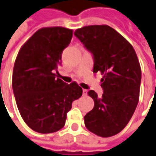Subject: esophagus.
<instances>
[{
  "instance_id": "1",
  "label": "esophagus",
  "mask_w": 156,
  "mask_h": 156,
  "mask_svg": "<svg viewBox=\"0 0 156 156\" xmlns=\"http://www.w3.org/2000/svg\"><path fill=\"white\" fill-rule=\"evenodd\" d=\"M87 94H88L87 90H85V89H83V95H84V96L87 95Z\"/></svg>"
}]
</instances>
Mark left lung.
Listing matches in <instances>:
<instances>
[{
    "mask_svg": "<svg viewBox=\"0 0 156 156\" xmlns=\"http://www.w3.org/2000/svg\"><path fill=\"white\" fill-rule=\"evenodd\" d=\"M94 60L93 72H101L103 94H88L94 101L84 117L89 131L112 136L127 126L137 106L141 71L135 50L120 34L108 25H90L74 33Z\"/></svg>",
    "mask_w": 156,
    "mask_h": 156,
    "instance_id": "1",
    "label": "left lung"
}]
</instances>
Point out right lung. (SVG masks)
Returning <instances> with one entry per match:
<instances>
[{
  "instance_id": "right-lung-1",
  "label": "right lung",
  "mask_w": 156,
  "mask_h": 156,
  "mask_svg": "<svg viewBox=\"0 0 156 156\" xmlns=\"http://www.w3.org/2000/svg\"><path fill=\"white\" fill-rule=\"evenodd\" d=\"M72 30L43 28L19 51L14 65L12 88L21 117L31 129L51 133L62 128L72 102L82 95L76 83L57 78L62 53L72 38Z\"/></svg>"
}]
</instances>
